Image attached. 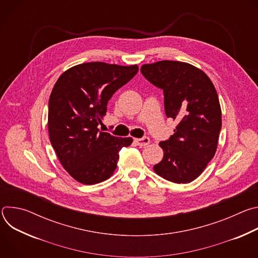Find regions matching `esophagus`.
I'll return each mask as SVG.
<instances>
[{
    "label": "esophagus",
    "instance_id": "obj_1",
    "mask_svg": "<svg viewBox=\"0 0 258 258\" xmlns=\"http://www.w3.org/2000/svg\"><path fill=\"white\" fill-rule=\"evenodd\" d=\"M135 141H136V143H137L139 146H141V147H145V146H147V145H148V144L150 143L149 137H143V138H141V139H136Z\"/></svg>",
    "mask_w": 258,
    "mask_h": 258
}]
</instances>
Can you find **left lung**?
Wrapping results in <instances>:
<instances>
[{
	"instance_id": "left-lung-1",
	"label": "left lung",
	"mask_w": 258,
	"mask_h": 258,
	"mask_svg": "<svg viewBox=\"0 0 258 258\" xmlns=\"http://www.w3.org/2000/svg\"><path fill=\"white\" fill-rule=\"evenodd\" d=\"M141 72L163 91L165 114L178 121L174 134L159 143L164 155L154 171L175 183L191 182L213 158L222 130L215 88L202 70L179 61L145 64Z\"/></svg>"
}]
</instances>
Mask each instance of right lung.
Segmentation results:
<instances>
[{"mask_svg":"<svg viewBox=\"0 0 258 258\" xmlns=\"http://www.w3.org/2000/svg\"><path fill=\"white\" fill-rule=\"evenodd\" d=\"M139 71L138 65L90 62L66 70L50 100L48 128L53 148L68 173L85 185L111 176L119 151L133 143L99 130L108 101Z\"/></svg>","mask_w":258,"mask_h":258,"instance_id":"add662e5","label":"right lung"}]
</instances>
